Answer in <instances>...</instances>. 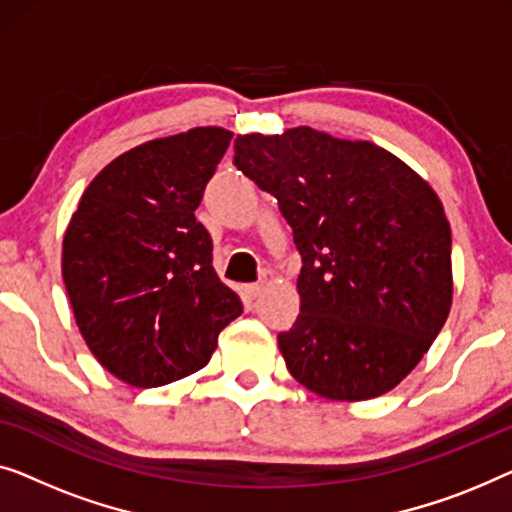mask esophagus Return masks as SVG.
<instances>
[{
  "mask_svg": "<svg viewBox=\"0 0 512 512\" xmlns=\"http://www.w3.org/2000/svg\"><path fill=\"white\" fill-rule=\"evenodd\" d=\"M264 287L259 283H250V285H243V299L248 301V304H253V301L262 294Z\"/></svg>",
  "mask_w": 512,
  "mask_h": 512,
  "instance_id": "esophagus-1",
  "label": "esophagus"
}]
</instances>
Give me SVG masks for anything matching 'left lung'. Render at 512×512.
Returning <instances> with one entry per match:
<instances>
[{"label":"left lung","mask_w":512,"mask_h":512,"mask_svg":"<svg viewBox=\"0 0 512 512\" xmlns=\"http://www.w3.org/2000/svg\"><path fill=\"white\" fill-rule=\"evenodd\" d=\"M234 164L273 194L301 255L287 371L334 401L394 390L452 306V232L438 194L390 150L313 127L239 134Z\"/></svg>","instance_id":"obj_1"}]
</instances>
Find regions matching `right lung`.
<instances>
[{
  "mask_svg": "<svg viewBox=\"0 0 512 512\" xmlns=\"http://www.w3.org/2000/svg\"><path fill=\"white\" fill-rule=\"evenodd\" d=\"M232 136L194 127L141 143L92 178L71 215L62 241L71 311L92 355L122 383L192 376L243 313L194 218Z\"/></svg>",
  "mask_w": 512,
  "mask_h": 512,
  "instance_id": "1",
  "label": "right lung"
}]
</instances>
